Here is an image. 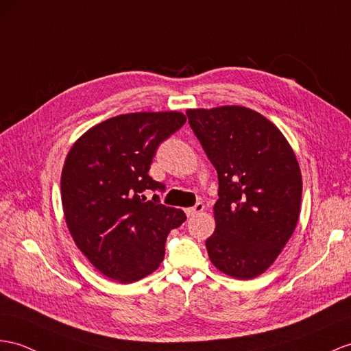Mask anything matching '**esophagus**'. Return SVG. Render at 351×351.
<instances>
[{"mask_svg": "<svg viewBox=\"0 0 351 351\" xmlns=\"http://www.w3.org/2000/svg\"><path fill=\"white\" fill-rule=\"evenodd\" d=\"M204 210V204L202 202H196L193 207H191V208H186V215L189 216V217H192V216H195V215H198V213H201Z\"/></svg>", "mask_w": 351, "mask_h": 351, "instance_id": "34e87169", "label": "esophagus"}]
</instances>
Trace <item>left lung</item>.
Masks as SVG:
<instances>
[{"instance_id":"1","label":"left lung","mask_w":351,"mask_h":351,"mask_svg":"<svg viewBox=\"0 0 351 351\" xmlns=\"http://www.w3.org/2000/svg\"><path fill=\"white\" fill-rule=\"evenodd\" d=\"M186 114L219 177L216 229L205 241L210 261L234 278L258 277L298 223L302 178L295 153L278 128L250 108Z\"/></svg>"}]
</instances>
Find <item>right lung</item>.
Wrapping results in <instances>:
<instances>
[{
  "instance_id": "right-lung-1",
  "label": "right lung",
  "mask_w": 351,
  "mask_h": 351,
  "mask_svg": "<svg viewBox=\"0 0 351 351\" xmlns=\"http://www.w3.org/2000/svg\"><path fill=\"white\" fill-rule=\"evenodd\" d=\"M184 123L177 111L111 117L84 132L65 159L68 229L93 267L119 283L152 274L164 261L169 230L186 220L183 210L160 204L156 192L165 184L149 176L159 144Z\"/></svg>"
}]
</instances>
